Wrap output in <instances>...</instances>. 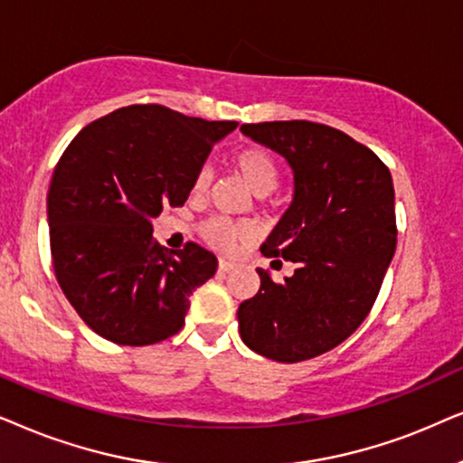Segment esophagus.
<instances>
[{
    "label": "esophagus",
    "instance_id": "obj_1",
    "mask_svg": "<svg viewBox=\"0 0 463 463\" xmlns=\"http://www.w3.org/2000/svg\"><path fill=\"white\" fill-rule=\"evenodd\" d=\"M235 267H237V264L231 262V260H220V262H218V270H220V273H231V270L235 269Z\"/></svg>",
    "mask_w": 463,
    "mask_h": 463
}]
</instances>
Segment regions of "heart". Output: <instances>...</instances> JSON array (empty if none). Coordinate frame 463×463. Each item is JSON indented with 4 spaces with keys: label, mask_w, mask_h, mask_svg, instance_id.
<instances>
[{
    "label": "heart",
    "mask_w": 463,
    "mask_h": 463,
    "mask_svg": "<svg viewBox=\"0 0 463 463\" xmlns=\"http://www.w3.org/2000/svg\"><path fill=\"white\" fill-rule=\"evenodd\" d=\"M231 165L232 169L243 177V182L251 188V193L258 196L269 194L270 190H275L277 182H279V167H277L275 158L258 146L237 150L232 154ZM212 169L201 167L196 171L193 180V194L205 196L209 193V188H212ZM201 232L207 243H212L213 248H218L222 251L237 250L239 245L250 241V239L254 237V228H251L248 222H232L228 218H220V215L203 222Z\"/></svg>",
    "instance_id": "1"
}]
</instances>
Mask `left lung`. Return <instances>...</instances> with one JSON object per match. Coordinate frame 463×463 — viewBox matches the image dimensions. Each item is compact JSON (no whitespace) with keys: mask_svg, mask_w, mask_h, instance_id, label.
Returning <instances> with one entry per match:
<instances>
[{"mask_svg":"<svg viewBox=\"0 0 463 463\" xmlns=\"http://www.w3.org/2000/svg\"><path fill=\"white\" fill-rule=\"evenodd\" d=\"M281 154L294 174L292 203L260 251L296 264L239 307V335L269 360H311L354 335L371 313L396 251L390 169L338 128L309 120L241 125Z\"/></svg>","mask_w":463,"mask_h":463,"instance_id":"8db88e82","label":"left lung"}]
</instances>
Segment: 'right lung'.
I'll return each instance as SVG.
<instances>
[{
  "instance_id": "1",
  "label": "right lung",
  "mask_w": 463,
  "mask_h": 463,
  "mask_svg": "<svg viewBox=\"0 0 463 463\" xmlns=\"http://www.w3.org/2000/svg\"><path fill=\"white\" fill-rule=\"evenodd\" d=\"M235 128L152 103L103 116L67 146L46 199L52 267L99 336L141 347L182 330L190 294L218 258L193 241L165 250L152 220L186 203L213 144Z\"/></svg>"
}]
</instances>
